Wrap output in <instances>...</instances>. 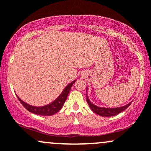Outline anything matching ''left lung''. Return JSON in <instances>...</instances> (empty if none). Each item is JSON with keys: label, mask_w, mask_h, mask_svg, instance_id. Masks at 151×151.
<instances>
[{"label": "left lung", "mask_w": 151, "mask_h": 151, "mask_svg": "<svg viewBox=\"0 0 151 151\" xmlns=\"http://www.w3.org/2000/svg\"><path fill=\"white\" fill-rule=\"evenodd\" d=\"M86 99L87 102H88V105L91 107V109H92L93 112H94L95 113L98 114V115H101L103 117H111L114 116V115H116L118 114H119L120 112H123V110H125L126 109H127L130 104H132V102H130L129 104L125 105V106H121V107H116V108H105V107H100V106H96V105L93 104L88 99V95H86Z\"/></svg>", "instance_id": "1"}]
</instances>
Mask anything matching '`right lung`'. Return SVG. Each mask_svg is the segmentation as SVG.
Returning <instances> with one entry per match:
<instances>
[{"mask_svg": "<svg viewBox=\"0 0 151 151\" xmlns=\"http://www.w3.org/2000/svg\"><path fill=\"white\" fill-rule=\"evenodd\" d=\"M75 83V80H74L73 82H71V83H69L66 88H64V90L63 91V92L61 93L60 96L55 100L53 102L50 103V104L45 105L43 106H34L30 105L27 103L24 102L23 101L20 99L19 97L17 96L18 99L20 101V103L23 105L24 107L26 109H28L29 112H32L33 114H36V115H45V116H50V115H52L54 114L57 113L59 110L62 108L63 105L64 104L65 101H66L67 96H68V94L69 93L70 90H71V86L73 84Z\"/></svg>", "mask_w": 151, "mask_h": 151, "instance_id": "add662e5", "label": "right lung"}]
</instances>
